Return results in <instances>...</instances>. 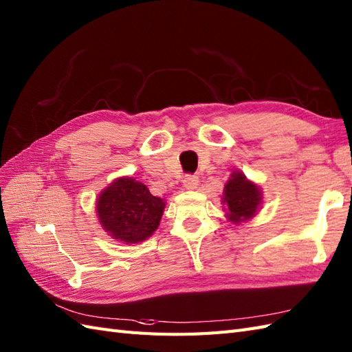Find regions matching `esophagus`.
Segmentation results:
<instances>
[{"label":"esophagus","mask_w":352,"mask_h":352,"mask_svg":"<svg viewBox=\"0 0 352 352\" xmlns=\"http://www.w3.org/2000/svg\"><path fill=\"white\" fill-rule=\"evenodd\" d=\"M199 179L196 175H186L183 179V187L186 190H195L198 187Z\"/></svg>","instance_id":"1"}]
</instances>
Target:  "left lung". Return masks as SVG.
Masks as SVG:
<instances>
[{"instance_id": "left-lung-1", "label": "left lung", "mask_w": 352, "mask_h": 352, "mask_svg": "<svg viewBox=\"0 0 352 352\" xmlns=\"http://www.w3.org/2000/svg\"><path fill=\"white\" fill-rule=\"evenodd\" d=\"M261 187L244 175L241 170H234L230 175L222 195L226 219L234 225H241L256 216L263 206Z\"/></svg>"}]
</instances>
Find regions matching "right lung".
<instances>
[{
    "label": "right lung",
    "mask_w": 352,
    "mask_h": 352,
    "mask_svg": "<svg viewBox=\"0 0 352 352\" xmlns=\"http://www.w3.org/2000/svg\"><path fill=\"white\" fill-rule=\"evenodd\" d=\"M166 201L153 196L133 177H120L96 201V214L104 232L124 244L148 239L160 225Z\"/></svg>",
    "instance_id": "add662e5"
}]
</instances>
